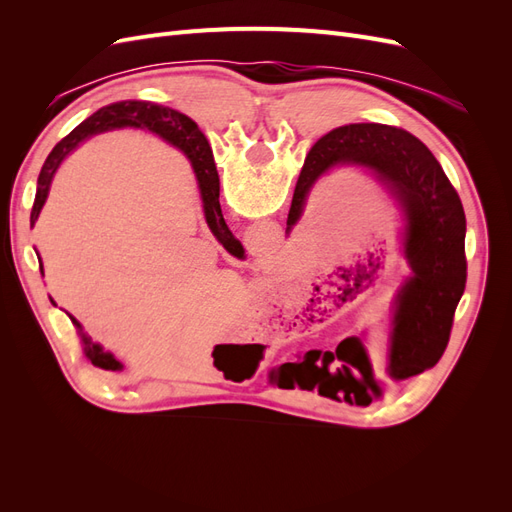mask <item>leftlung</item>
Wrapping results in <instances>:
<instances>
[{
	"mask_svg": "<svg viewBox=\"0 0 512 512\" xmlns=\"http://www.w3.org/2000/svg\"><path fill=\"white\" fill-rule=\"evenodd\" d=\"M335 166L371 170L404 215L401 252L410 275L393 301L389 350L382 361L371 363L359 339H344L331 365L335 389L344 399L369 406L384 384L423 374L444 354L466 290V213L440 162L416 136L382 123H350L324 134L309 149L294 188L288 230L301 220L316 181Z\"/></svg>",
	"mask_w": 512,
	"mask_h": 512,
	"instance_id": "obj_1",
	"label": "left lung"
}]
</instances>
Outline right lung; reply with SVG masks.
Returning a JSON list of instances; mask_svg holds the SVG:
<instances>
[{"mask_svg":"<svg viewBox=\"0 0 512 512\" xmlns=\"http://www.w3.org/2000/svg\"><path fill=\"white\" fill-rule=\"evenodd\" d=\"M119 128L147 130L151 134L160 136L162 141H166L168 145H173L185 153V158L190 160L192 170H194L209 230L213 232V237L224 245V250H228L232 256H239L243 247L235 237H232V232L228 230V226L224 222L222 207H220V177H218V168H215L213 153H211V147L207 143L205 134L198 130V126L188 115L175 111V108L153 104V102H141V100H126V102H115V104L102 106L100 111L87 117L81 126H76L64 138V141H59L55 145V149L49 153V158H46V162L40 170L36 200L32 207V215H29V224L34 226L38 222V215L46 203V196H49L53 177L57 173V168L61 166V162H64L83 141H87L89 136L102 134L108 130H119ZM38 262H40V273L44 275L40 256H38ZM70 320L74 327L79 329L85 356L91 363L100 369H106V371H121L123 369L121 361H117L111 352H106L100 344H96L94 339H91L83 331L79 320H76L74 316H70Z\"/></svg>","mask_w":512,"mask_h":512,"instance_id":"obj_1","label":"right lung"}]
</instances>
